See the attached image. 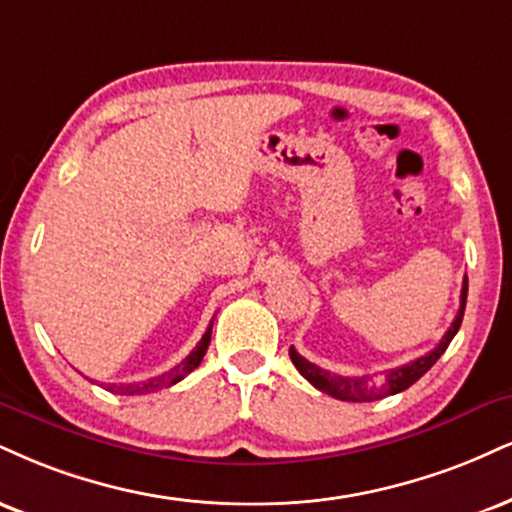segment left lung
<instances>
[{
    "instance_id": "left-lung-1",
    "label": "left lung",
    "mask_w": 512,
    "mask_h": 512,
    "mask_svg": "<svg viewBox=\"0 0 512 512\" xmlns=\"http://www.w3.org/2000/svg\"><path fill=\"white\" fill-rule=\"evenodd\" d=\"M465 303H467V276L463 283V293H460V310L455 315L451 329L446 331V336L441 338V343L434 350H429L427 355L417 357V360L408 362V365L396 367V369H386V372L374 374V377H341V374L329 372V369L317 367L315 362L305 360L298 350L291 348V360L295 369H298L303 377L310 381L315 389L322 393H329L338 400H350V403H369V400H379L386 396H393V393H400L405 389H410L422 374H427L429 369L439 357L443 355V350L448 348V343L453 341V336L458 334L460 324H463V312H465Z\"/></svg>"
}]
</instances>
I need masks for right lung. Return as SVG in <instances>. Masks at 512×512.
<instances>
[{
    "label": "right lung",
    "instance_id": "add662e5",
    "mask_svg": "<svg viewBox=\"0 0 512 512\" xmlns=\"http://www.w3.org/2000/svg\"><path fill=\"white\" fill-rule=\"evenodd\" d=\"M212 324H214V319H212V322H209L205 336H202V341L197 343L193 353H190L183 362H178L174 369H169V372L159 374V377L138 381V384H109L107 391L121 393V396H138V393H152V391L166 389V386H174L176 381H181L183 377H186V374L193 372L195 367H200L202 357H205L207 348H209V338H212Z\"/></svg>",
    "mask_w": 512,
    "mask_h": 512
}]
</instances>
